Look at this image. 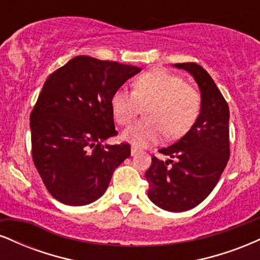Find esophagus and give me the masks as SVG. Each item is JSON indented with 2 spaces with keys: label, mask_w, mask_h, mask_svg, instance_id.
<instances>
[{
  "label": "esophagus",
  "mask_w": 260,
  "mask_h": 260,
  "mask_svg": "<svg viewBox=\"0 0 260 260\" xmlns=\"http://www.w3.org/2000/svg\"><path fill=\"white\" fill-rule=\"evenodd\" d=\"M137 153H138V148L134 147V145H132V147H131V154L136 155Z\"/></svg>",
  "instance_id": "1"
}]
</instances>
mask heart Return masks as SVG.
I'll list each match as a JSON object with an SVG mask.
<instances>
[{"label":"heart","mask_w":260,"mask_h":260,"mask_svg":"<svg viewBox=\"0 0 260 260\" xmlns=\"http://www.w3.org/2000/svg\"><path fill=\"white\" fill-rule=\"evenodd\" d=\"M145 115L124 131V139L137 147L154 144L166 134L176 138L184 134L198 120L202 96L182 77L165 70L142 73L133 82V90L118 89L111 96V111L117 123L129 124L148 105Z\"/></svg>","instance_id":"obj_1"}]
</instances>
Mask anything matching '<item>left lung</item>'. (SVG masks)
<instances>
[{"mask_svg":"<svg viewBox=\"0 0 260 260\" xmlns=\"http://www.w3.org/2000/svg\"><path fill=\"white\" fill-rule=\"evenodd\" d=\"M198 83L202 110L198 120L180 140L159 153L174 160L151 157L145 172L148 197L155 205L180 213L197 207L210 194L230 157L229 105L213 78L194 62L176 63Z\"/></svg>","mask_w":260,"mask_h":260,"instance_id":"1","label":"left lung"}]
</instances>
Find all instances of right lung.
<instances>
[{
  "instance_id": "add662e5",
  "label": "right lung",
  "mask_w": 260,
  "mask_h": 260,
  "mask_svg": "<svg viewBox=\"0 0 260 260\" xmlns=\"http://www.w3.org/2000/svg\"><path fill=\"white\" fill-rule=\"evenodd\" d=\"M136 66L77 56L49 76L30 113L31 155L49 193L67 205H85L105 193L131 145H103L117 136L111 96Z\"/></svg>"
}]
</instances>
